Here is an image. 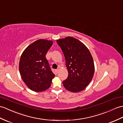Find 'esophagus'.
Listing matches in <instances>:
<instances>
[{
	"label": "esophagus",
	"mask_w": 123,
	"mask_h": 123,
	"mask_svg": "<svg viewBox=\"0 0 123 123\" xmlns=\"http://www.w3.org/2000/svg\"><path fill=\"white\" fill-rule=\"evenodd\" d=\"M55 71H56V73H58V71H59V68H57V69H56V70H55Z\"/></svg>",
	"instance_id": "34e87169"
}]
</instances>
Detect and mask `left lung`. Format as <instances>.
I'll return each instance as SVG.
<instances>
[{"instance_id": "1", "label": "left lung", "mask_w": 123, "mask_h": 123, "mask_svg": "<svg viewBox=\"0 0 123 123\" xmlns=\"http://www.w3.org/2000/svg\"><path fill=\"white\" fill-rule=\"evenodd\" d=\"M63 53L68 71L62 81L68 91L78 92L84 90L93 77L94 65L89 50L77 39L68 37L57 40Z\"/></svg>"}]
</instances>
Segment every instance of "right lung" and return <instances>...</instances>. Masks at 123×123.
Masks as SVG:
<instances>
[{
    "mask_svg": "<svg viewBox=\"0 0 123 123\" xmlns=\"http://www.w3.org/2000/svg\"><path fill=\"white\" fill-rule=\"evenodd\" d=\"M53 42L38 40L30 45L22 54L19 71L23 81L31 90L41 92L50 87L55 74L46 58Z\"/></svg>",
    "mask_w": 123,
    "mask_h": 123,
    "instance_id": "obj_1",
    "label": "right lung"
}]
</instances>
